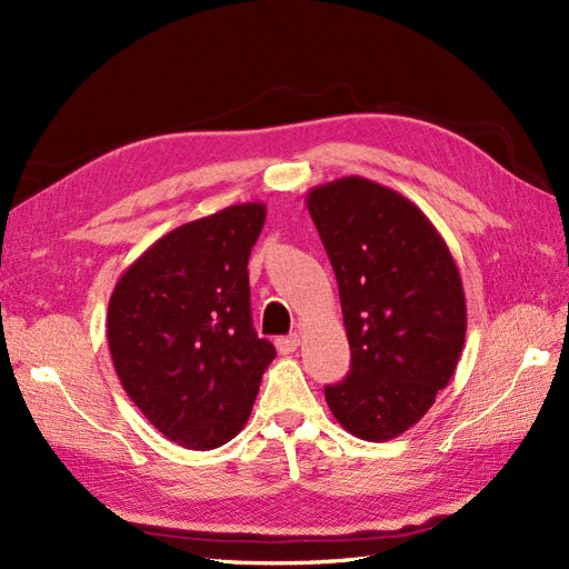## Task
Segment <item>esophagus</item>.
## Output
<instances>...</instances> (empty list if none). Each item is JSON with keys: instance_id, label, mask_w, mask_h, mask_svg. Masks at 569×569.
I'll use <instances>...</instances> for the list:
<instances>
[{"instance_id": "34e87169", "label": "esophagus", "mask_w": 569, "mask_h": 569, "mask_svg": "<svg viewBox=\"0 0 569 569\" xmlns=\"http://www.w3.org/2000/svg\"><path fill=\"white\" fill-rule=\"evenodd\" d=\"M299 335H289V337H280V339H274V347H278V351L282 353V356H287V353H295L297 349H299Z\"/></svg>"}]
</instances>
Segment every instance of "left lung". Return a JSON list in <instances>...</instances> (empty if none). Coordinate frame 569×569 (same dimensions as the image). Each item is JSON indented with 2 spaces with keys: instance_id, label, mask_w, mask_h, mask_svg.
Listing matches in <instances>:
<instances>
[{
  "instance_id": "left-lung-1",
  "label": "left lung",
  "mask_w": 569,
  "mask_h": 569,
  "mask_svg": "<svg viewBox=\"0 0 569 569\" xmlns=\"http://www.w3.org/2000/svg\"><path fill=\"white\" fill-rule=\"evenodd\" d=\"M339 284L351 370L325 387L335 420L358 439L389 441L451 382L468 330L453 256L416 203L349 176L306 197Z\"/></svg>"
}]
</instances>
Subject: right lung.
<instances>
[{
	"label": "right lung",
	"mask_w": 569,
	"mask_h": 569,
	"mask_svg": "<svg viewBox=\"0 0 569 569\" xmlns=\"http://www.w3.org/2000/svg\"><path fill=\"white\" fill-rule=\"evenodd\" d=\"M266 206L170 230L120 274L107 337L118 380L163 437L211 451L247 425L274 347L251 325L249 256Z\"/></svg>",
	"instance_id": "add662e5"
}]
</instances>
